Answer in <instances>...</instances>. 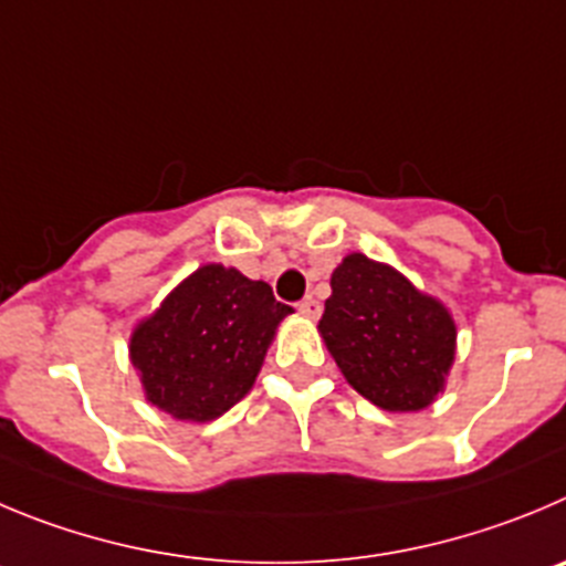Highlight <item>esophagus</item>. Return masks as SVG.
I'll use <instances>...</instances> for the list:
<instances>
[{
    "instance_id": "obj_1",
    "label": "esophagus",
    "mask_w": 566,
    "mask_h": 566,
    "mask_svg": "<svg viewBox=\"0 0 566 566\" xmlns=\"http://www.w3.org/2000/svg\"><path fill=\"white\" fill-rule=\"evenodd\" d=\"M298 313L307 315V318H318V315H321V304L313 298V295H310V298L298 301Z\"/></svg>"
}]
</instances>
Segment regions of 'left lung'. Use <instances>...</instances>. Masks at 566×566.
Masks as SVG:
<instances>
[{
    "label": "left lung",
    "mask_w": 566,
    "mask_h": 566,
    "mask_svg": "<svg viewBox=\"0 0 566 566\" xmlns=\"http://www.w3.org/2000/svg\"><path fill=\"white\" fill-rule=\"evenodd\" d=\"M318 329L348 385L382 410L427 408L455 360L450 313L363 253L332 273Z\"/></svg>",
    "instance_id": "obj_1"
}]
</instances>
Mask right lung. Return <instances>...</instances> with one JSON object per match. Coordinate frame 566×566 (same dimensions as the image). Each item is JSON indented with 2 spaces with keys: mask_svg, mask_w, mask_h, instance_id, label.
<instances>
[{
  "mask_svg": "<svg viewBox=\"0 0 566 566\" xmlns=\"http://www.w3.org/2000/svg\"><path fill=\"white\" fill-rule=\"evenodd\" d=\"M290 313L265 282L234 268L195 271L130 337L147 402L184 421L223 416L251 390L268 343Z\"/></svg>",
  "mask_w": 566,
  "mask_h": 566,
  "instance_id": "add662e5",
  "label": "right lung"
}]
</instances>
